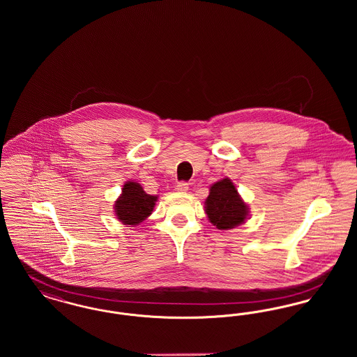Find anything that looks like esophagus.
Here are the masks:
<instances>
[{"label":"esophagus","mask_w":357,"mask_h":357,"mask_svg":"<svg viewBox=\"0 0 357 357\" xmlns=\"http://www.w3.org/2000/svg\"><path fill=\"white\" fill-rule=\"evenodd\" d=\"M176 191H179V192H185L188 190V183L187 182H179V183H176Z\"/></svg>","instance_id":"34e87169"}]
</instances>
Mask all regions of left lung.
<instances>
[{
  "instance_id": "8db88e82",
  "label": "left lung",
  "mask_w": 357,
  "mask_h": 357,
  "mask_svg": "<svg viewBox=\"0 0 357 357\" xmlns=\"http://www.w3.org/2000/svg\"><path fill=\"white\" fill-rule=\"evenodd\" d=\"M206 213L214 226L227 230L245 222L248 206L239 198L233 182L225 178L210 187V194L206 199Z\"/></svg>"
}]
</instances>
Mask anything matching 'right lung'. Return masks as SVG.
Masks as SVG:
<instances>
[{"instance_id":"obj_1","label":"right lung","mask_w":357,"mask_h":357,"mask_svg":"<svg viewBox=\"0 0 357 357\" xmlns=\"http://www.w3.org/2000/svg\"><path fill=\"white\" fill-rule=\"evenodd\" d=\"M155 201L156 197L147 194L139 183L127 182L115 204V213L124 225L135 226L151 214Z\"/></svg>"}]
</instances>
